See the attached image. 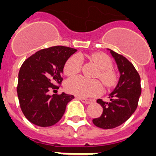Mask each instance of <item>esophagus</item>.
Listing matches in <instances>:
<instances>
[{
	"instance_id": "esophagus-1",
	"label": "esophagus",
	"mask_w": 156,
	"mask_h": 156,
	"mask_svg": "<svg viewBox=\"0 0 156 156\" xmlns=\"http://www.w3.org/2000/svg\"><path fill=\"white\" fill-rule=\"evenodd\" d=\"M78 100H80L83 103H85V104H91L92 103V101L91 100H89V99H86V98H82V97H77Z\"/></svg>"
}]
</instances>
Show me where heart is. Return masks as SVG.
I'll list each match as a JSON object with an SVG mask.
<instances>
[{
  "label": "heart",
  "mask_w": 156,
  "mask_h": 156,
  "mask_svg": "<svg viewBox=\"0 0 156 156\" xmlns=\"http://www.w3.org/2000/svg\"><path fill=\"white\" fill-rule=\"evenodd\" d=\"M90 59L97 65L99 71L97 73L101 83L107 87L114 86L116 82L115 72L111 69L112 61L109 55L105 53H95L90 55ZM83 67V58L79 55L71 56L65 63L64 72L67 76H73L78 73ZM65 89L68 92L79 97H94L102 93V87L97 80H88L78 76L68 79L65 83Z\"/></svg>",
  "instance_id": "obj_1"
}]
</instances>
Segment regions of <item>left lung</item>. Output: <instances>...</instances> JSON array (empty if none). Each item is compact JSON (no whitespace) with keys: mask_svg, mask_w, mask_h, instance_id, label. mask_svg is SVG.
<instances>
[{"mask_svg":"<svg viewBox=\"0 0 156 156\" xmlns=\"http://www.w3.org/2000/svg\"><path fill=\"white\" fill-rule=\"evenodd\" d=\"M110 51L117 63L120 78L115 90L110 94V101H97L103 107V113L92 122L104 129L115 128L128 120L135 112L141 93V78L133 65L122 55Z\"/></svg>","mask_w":156,"mask_h":156,"instance_id":"1","label":"left lung"}]
</instances>
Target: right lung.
<instances>
[{
    "label": "right lung",
    "mask_w": 156,
    "mask_h": 156,
    "mask_svg": "<svg viewBox=\"0 0 156 156\" xmlns=\"http://www.w3.org/2000/svg\"><path fill=\"white\" fill-rule=\"evenodd\" d=\"M77 50L64 46L40 50L25 59L19 72L17 92L20 108L28 121L40 127L58 123L74 98L63 92L50 96L61 85L65 62Z\"/></svg>",
    "instance_id": "obj_1"
}]
</instances>
